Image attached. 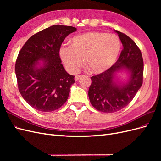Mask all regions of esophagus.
<instances>
[{"label": "esophagus", "instance_id": "esophagus-1", "mask_svg": "<svg viewBox=\"0 0 161 161\" xmlns=\"http://www.w3.org/2000/svg\"><path fill=\"white\" fill-rule=\"evenodd\" d=\"M82 76H83V75H76L75 77V80L76 81H77L78 80H79V79H80V78H82Z\"/></svg>", "mask_w": 161, "mask_h": 161}]
</instances>
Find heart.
I'll list each match as a JSON object with an SVG mask.
<instances>
[{"mask_svg":"<svg viewBox=\"0 0 161 161\" xmlns=\"http://www.w3.org/2000/svg\"><path fill=\"white\" fill-rule=\"evenodd\" d=\"M121 42L118 36L89 31L73 37L70 46H62L60 56L66 69L75 72L83 62L94 74H101L113 66L119 56Z\"/></svg>","mask_w":161,"mask_h":161,"instance_id":"heart-1","label":"heart"}]
</instances>
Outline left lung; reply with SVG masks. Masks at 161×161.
I'll return each mask as SVG.
<instances>
[{"label":"left lung","instance_id":"8db88e82","mask_svg":"<svg viewBox=\"0 0 161 161\" xmlns=\"http://www.w3.org/2000/svg\"><path fill=\"white\" fill-rule=\"evenodd\" d=\"M115 31L122 43L123 50L110 69L91 78L89 89L91 105L104 113H114L127 106L143 82L144 62L140 50L128 36ZM123 69L129 72V79L125 84H119L115 79L116 73Z\"/></svg>","mask_w":161,"mask_h":161}]
</instances>
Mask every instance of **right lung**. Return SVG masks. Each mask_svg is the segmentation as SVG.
I'll return each instance as SVG.
<instances>
[{"mask_svg":"<svg viewBox=\"0 0 161 161\" xmlns=\"http://www.w3.org/2000/svg\"><path fill=\"white\" fill-rule=\"evenodd\" d=\"M76 31L72 26L52 25L34 34L19 52L15 64L18 89L35 109L52 111L67 101L75 76L65 70L59 52L66 37Z\"/></svg>","mask_w":161,"mask_h":161,"instance_id":"add662e5","label":"right lung"}]
</instances>
